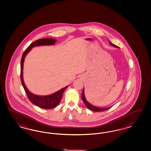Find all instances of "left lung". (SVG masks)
<instances>
[{
	"instance_id": "8db88e82",
	"label": "left lung",
	"mask_w": 151,
	"mask_h": 151,
	"mask_svg": "<svg viewBox=\"0 0 151 151\" xmlns=\"http://www.w3.org/2000/svg\"><path fill=\"white\" fill-rule=\"evenodd\" d=\"M109 43H110L111 46H114V47L119 48V47H118L117 46H116L115 45L113 44L111 42H110L109 41ZM81 99H82V100L83 101V102H84L85 105H86L87 108L89 109L90 110H91V111H96V112L104 111H105V110H108L109 108H110L112 106H110V107H108V108H99V107H97V106H94L93 105H92L91 104H90V103L86 100V97H85V94H84V89H83V92H82V94H81Z\"/></svg>"
}]
</instances>
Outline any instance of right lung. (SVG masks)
I'll use <instances>...</instances> for the list:
<instances>
[{
	"mask_svg": "<svg viewBox=\"0 0 151 151\" xmlns=\"http://www.w3.org/2000/svg\"><path fill=\"white\" fill-rule=\"evenodd\" d=\"M57 41V40L54 38H42L36 41L31 43L28 47L24 52L22 55V60H21V81L22 86H23L25 92L27 94L28 98L30 101L35 105L37 106L40 108L45 109H50L52 108H55L59 104L60 101L62 100V95L65 89L68 86H65V88L60 89L57 92L51 94L47 96H40L36 95L32 93L28 90L25 86L24 79H23V66L24 60L26 55L28 54L29 51L32 50V48L38 46H48V45H54Z\"/></svg>",
	"mask_w": 151,
	"mask_h": 151,
	"instance_id": "right-lung-1",
	"label": "right lung"
}]
</instances>
